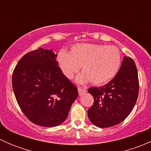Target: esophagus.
<instances>
[{
    "label": "esophagus",
    "instance_id": "esophagus-1",
    "mask_svg": "<svg viewBox=\"0 0 151 151\" xmlns=\"http://www.w3.org/2000/svg\"><path fill=\"white\" fill-rule=\"evenodd\" d=\"M77 89H78V93H79V95L80 96L83 95V93H85V92H87V90L85 89V88H82L81 87H78V88H77Z\"/></svg>",
    "mask_w": 151,
    "mask_h": 151
}]
</instances>
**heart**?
<instances>
[{
    "label": "heart",
    "instance_id": "obj_1",
    "mask_svg": "<svg viewBox=\"0 0 151 151\" xmlns=\"http://www.w3.org/2000/svg\"><path fill=\"white\" fill-rule=\"evenodd\" d=\"M58 64L66 78L72 79L79 71L80 83L91 81L93 85L107 83L116 76L121 66V54L118 47L99 44H77L68 53L61 52L57 58Z\"/></svg>",
    "mask_w": 151,
    "mask_h": 151
}]
</instances>
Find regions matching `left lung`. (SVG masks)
<instances>
[{
	"mask_svg": "<svg viewBox=\"0 0 151 151\" xmlns=\"http://www.w3.org/2000/svg\"><path fill=\"white\" fill-rule=\"evenodd\" d=\"M93 104L88 110L91 123L99 128L115 126L124 121L133 109L139 94V79L134 61L123 58L118 74L104 86L88 90Z\"/></svg>",
	"mask_w": 151,
	"mask_h": 151,
	"instance_id": "8db88e82",
	"label": "left lung"
}]
</instances>
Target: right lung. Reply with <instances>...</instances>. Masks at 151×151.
I'll return each instance as SVG.
<instances>
[{"label":"right lung","mask_w":151,"mask_h":151,"mask_svg":"<svg viewBox=\"0 0 151 151\" xmlns=\"http://www.w3.org/2000/svg\"><path fill=\"white\" fill-rule=\"evenodd\" d=\"M52 50L29 52L12 74V88L17 104L27 118L38 126L52 127L66 119L78 96L77 88L58 66Z\"/></svg>","instance_id":"add662e5"}]
</instances>
